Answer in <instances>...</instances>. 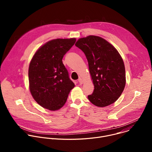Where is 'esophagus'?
Here are the masks:
<instances>
[{
	"label": "esophagus",
	"instance_id": "1",
	"mask_svg": "<svg viewBox=\"0 0 152 152\" xmlns=\"http://www.w3.org/2000/svg\"><path fill=\"white\" fill-rule=\"evenodd\" d=\"M78 81H79V83H80V84H82V83H83V80L82 79V78H80V77H79V78Z\"/></svg>",
	"mask_w": 152,
	"mask_h": 152
}]
</instances>
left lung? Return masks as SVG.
I'll return each mask as SVG.
<instances>
[{
    "instance_id": "obj_1",
    "label": "left lung",
    "mask_w": 152,
    "mask_h": 152,
    "mask_svg": "<svg viewBox=\"0 0 152 152\" xmlns=\"http://www.w3.org/2000/svg\"><path fill=\"white\" fill-rule=\"evenodd\" d=\"M75 46L85 53L94 86L89 100L96 106L105 107L114 103L126 85L123 60L117 50L102 37L89 35L79 38Z\"/></svg>"
}]
</instances>
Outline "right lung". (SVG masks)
I'll use <instances>...</instances> for the list:
<instances>
[{
    "label": "right lung",
    "instance_id": "add662e5",
    "mask_svg": "<svg viewBox=\"0 0 152 152\" xmlns=\"http://www.w3.org/2000/svg\"><path fill=\"white\" fill-rule=\"evenodd\" d=\"M76 41L75 38L50 40L36 51L31 61L29 90L42 107L50 111L59 110L75 87L62 60Z\"/></svg>",
    "mask_w": 152,
    "mask_h": 152
}]
</instances>
